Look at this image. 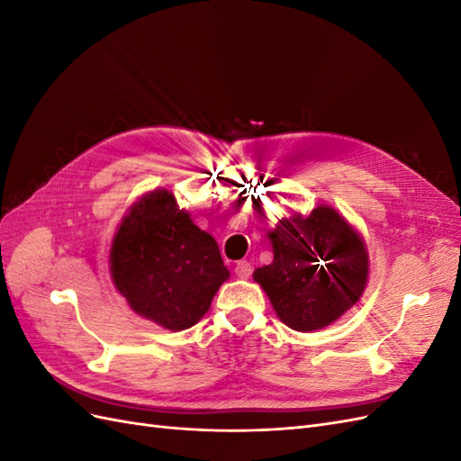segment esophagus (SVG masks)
<instances>
[{
	"instance_id": "esophagus-1",
	"label": "esophagus",
	"mask_w": 461,
	"mask_h": 461,
	"mask_svg": "<svg viewBox=\"0 0 461 461\" xmlns=\"http://www.w3.org/2000/svg\"><path fill=\"white\" fill-rule=\"evenodd\" d=\"M234 275L239 278H248L249 275H252V265H249L246 259L239 261L234 265Z\"/></svg>"
}]
</instances>
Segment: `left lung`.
<instances>
[{"label": "left lung", "mask_w": 461, "mask_h": 461, "mask_svg": "<svg viewBox=\"0 0 461 461\" xmlns=\"http://www.w3.org/2000/svg\"><path fill=\"white\" fill-rule=\"evenodd\" d=\"M273 261L254 271L276 317L300 332L340 319L364 294L369 254L361 234L330 205L283 217L269 232Z\"/></svg>", "instance_id": "1"}]
</instances>
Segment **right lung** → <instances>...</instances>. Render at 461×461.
Returning <instances> with one entry per match:
<instances>
[{
	"instance_id": "right-lung-1",
	"label": "right lung",
	"mask_w": 461,
	"mask_h": 461,
	"mask_svg": "<svg viewBox=\"0 0 461 461\" xmlns=\"http://www.w3.org/2000/svg\"><path fill=\"white\" fill-rule=\"evenodd\" d=\"M109 271L136 315L175 332L196 325L230 276L213 236L165 188L129 207L111 240Z\"/></svg>"
}]
</instances>
